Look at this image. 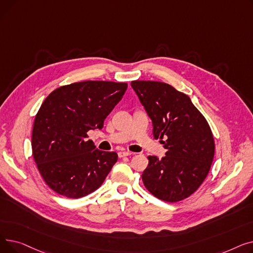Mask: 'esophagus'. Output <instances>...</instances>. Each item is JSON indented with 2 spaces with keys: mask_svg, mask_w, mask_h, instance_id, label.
I'll return each mask as SVG.
<instances>
[{
  "mask_svg": "<svg viewBox=\"0 0 253 253\" xmlns=\"http://www.w3.org/2000/svg\"><path fill=\"white\" fill-rule=\"evenodd\" d=\"M132 153L131 152H128V151H122V152H119L118 155L120 158H123V157H127V156H130Z\"/></svg>",
  "mask_w": 253,
  "mask_h": 253,
  "instance_id": "obj_1",
  "label": "esophagus"
}]
</instances>
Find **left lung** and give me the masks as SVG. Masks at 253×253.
<instances>
[{
  "instance_id": "1",
  "label": "left lung",
  "mask_w": 253,
  "mask_h": 253,
  "mask_svg": "<svg viewBox=\"0 0 253 253\" xmlns=\"http://www.w3.org/2000/svg\"><path fill=\"white\" fill-rule=\"evenodd\" d=\"M131 87L152 120L155 139L167 150L160 160L148 157L141 175L144 187L160 200L181 201L200 187L213 161L209 124L190 97L169 84L132 81Z\"/></svg>"
}]
</instances>
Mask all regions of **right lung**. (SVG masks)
<instances>
[{
  "label": "right lung",
  "mask_w": 253,
  "mask_h": 253,
  "mask_svg": "<svg viewBox=\"0 0 253 253\" xmlns=\"http://www.w3.org/2000/svg\"><path fill=\"white\" fill-rule=\"evenodd\" d=\"M127 86L77 82L55 89L44 100L35 118L32 149L40 174L51 190L78 199L102 184L118 155L95 149L87 132L103 127Z\"/></svg>",
  "instance_id": "right-lung-1"
}]
</instances>
